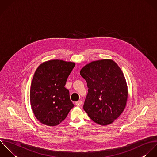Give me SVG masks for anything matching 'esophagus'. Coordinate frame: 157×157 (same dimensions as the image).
Listing matches in <instances>:
<instances>
[{
	"label": "esophagus",
	"instance_id": "obj_1",
	"mask_svg": "<svg viewBox=\"0 0 157 157\" xmlns=\"http://www.w3.org/2000/svg\"><path fill=\"white\" fill-rule=\"evenodd\" d=\"M76 105L77 106H80L81 105H82V101L81 100H79V101H77L76 103H75Z\"/></svg>",
	"mask_w": 157,
	"mask_h": 157
}]
</instances>
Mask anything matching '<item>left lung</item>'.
Instances as JSON below:
<instances>
[{"label":"left lung","mask_w":157,"mask_h":157,"mask_svg":"<svg viewBox=\"0 0 157 157\" xmlns=\"http://www.w3.org/2000/svg\"><path fill=\"white\" fill-rule=\"evenodd\" d=\"M88 93L83 108L89 117L101 125L111 124L124 111L128 97L125 78L112 60L94 61L80 71Z\"/></svg>","instance_id":"left-lung-1"}]
</instances>
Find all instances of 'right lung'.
<instances>
[{
  "mask_svg": "<svg viewBox=\"0 0 157 157\" xmlns=\"http://www.w3.org/2000/svg\"><path fill=\"white\" fill-rule=\"evenodd\" d=\"M75 66L73 62L52 60L36 70L30 86V101L33 113L41 123L57 125L74 107L65 86Z\"/></svg>",
  "mask_w": 157,
  "mask_h": 157,
  "instance_id": "right-lung-1",
  "label": "right lung"
}]
</instances>
